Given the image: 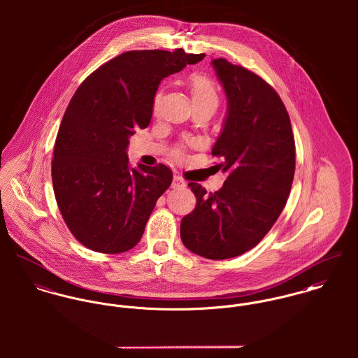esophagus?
<instances>
[{"label": "esophagus", "instance_id": "esophagus-1", "mask_svg": "<svg viewBox=\"0 0 358 358\" xmlns=\"http://www.w3.org/2000/svg\"><path fill=\"white\" fill-rule=\"evenodd\" d=\"M172 187H173V189L186 187V182H185L179 175H175V176H173V182H172Z\"/></svg>", "mask_w": 358, "mask_h": 358}]
</instances>
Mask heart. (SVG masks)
I'll return each instance as SVG.
<instances>
[{
  "mask_svg": "<svg viewBox=\"0 0 358 358\" xmlns=\"http://www.w3.org/2000/svg\"><path fill=\"white\" fill-rule=\"evenodd\" d=\"M189 88L192 92V98L194 104H204V103H212V104H217L219 101V95H217V90L216 85L213 84V81L203 73H193L189 77ZM161 98V92H158L155 95V104Z\"/></svg>",
  "mask_w": 358,
  "mask_h": 358,
  "instance_id": "b5f03b06",
  "label": "heart"
}]
</instances>
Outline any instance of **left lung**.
Returning a JSON list of instances; mask_svg holds the SVG:
<instances>
[{"label": "left lung", "instance_id": "obj_1", "mask_svg": "<svg viewBox=\"0 0 358 358\" xmlns=\"http://www.w3.org/2000/svg\"><path fill=\"white\" fill-rule=\"evenodd\" d=\"M212 66L227 96V115L212 149L227 178L206 193L189 183L197 204L180 223L185 247L206 259L243 255L268 233L287 204L295 173L288 111L263 78L223 57Z\"/></svg>", "mask_w": 358, "mask_h": 358}]
</instances>
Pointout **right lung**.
I'll list each match as a JSON object with an SVG mask.
<instances>
[{"mask_svg":"<svg viewBox=\"0 0 358 358\" xmlns=\"http://www.w3.org/2000/svg\"><path fill=\"white\" fill-rule=\"evenodd\" d=\"M204 56L182 48L124 52L76 91L56 136L52 183L64 223L84 247L121 254L141 241L172 171L132 168L129 138L150 124L161 80Z\"/></svg>","mask_w":358,"mask_h":358,"instance_id":"right-lung-1","label":"right lung"}]
</instances>
